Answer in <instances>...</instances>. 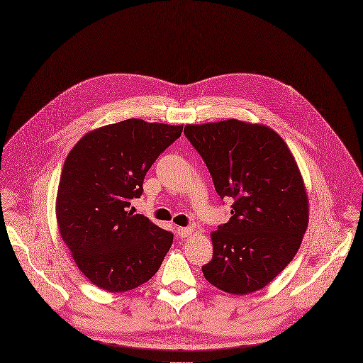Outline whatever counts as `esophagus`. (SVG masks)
I'll list each match as a JSON object with an SVG mask.
<instances>
[{
    "label": "esophagus",
    "mask_w": 363,
    "mask_h": 363,
    "mask_svg": "<svg viewBox=\"0 0 363 363\" xmlns=\"http://www.w3.org/2000/svg\"><path fill=\"white\" fill-rule=\"evenodd\" d=\"M191 232H192V229H191L189 226H186V228L178 226V228H177V233H178L179 238H186L188 235H191Z\"/></svg>",
    "instance_id": "esophagus-1"
}]
</instances>
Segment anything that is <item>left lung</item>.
I'll use <instances>...</instances> for the list:
<instances>
[{
	"instance_id": "obj_1",
	"label": "left lung",
	"mask_w": 363,
	"mask_h": 363,
	"mask_svg": "<svg viewBox=\"0 0 363 363\" xmlns=\"http://www.w3.org/2000/svg\"><path fill=\"white\" fill-rule=\"evenodd\" d=\"M215 191L232 198L230 218L211 233L213 255L202 267L218 289L245 295L267 286L296 255L308 228L302 175L285 141L269 127L238 119L186 125Z\"/></svg>"
}]
</instances>
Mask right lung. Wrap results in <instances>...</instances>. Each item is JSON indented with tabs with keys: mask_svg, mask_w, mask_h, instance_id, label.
I'll return each instance as SVG.
<instances>
[{
	"mask_svg": "<svg viewBox=\"0 0 363 363\" xmlns=\"http://www.w3.org/2000/svg\"><path fill=\"white\" fill-rule=\"evenodd\" d=\"M182 128L131 118L85 134L68 154L57 194L58 229L98 288L125 292L148 282L169 251L172 232L134 213L131 202Z\"/></svg>",
	"mask_w": 363,
	"mask_h": 363,
	"instance_id": "add662e5",
	"label": "right lung"
}]
</instances>
